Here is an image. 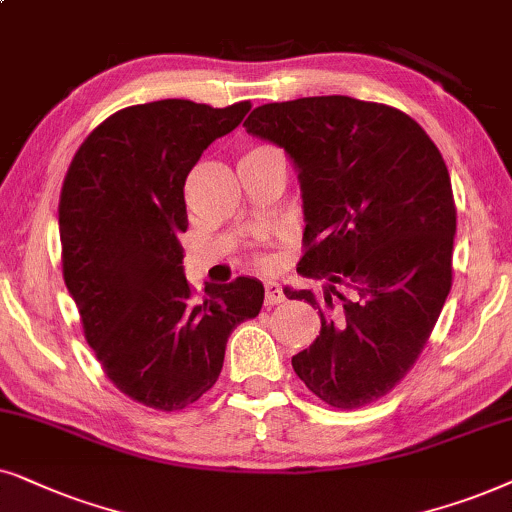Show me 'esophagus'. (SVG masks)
Listing matches in <instances>:
<instances>
[{
    "label": "esophagus",
    "instance_id": "1",
    "mask_svg": "<svg viewBox=\"0 0 512 512\" xmlns=\"http://www.w3.org/2000/svg\"><path fill=\"white\" fill-rule=\"evenodd\" d=\"M285 302V295L281 290V285H278L276 281H267L264 283V304L267 306H276Z\"/></svg>",
    "mask_w": 512,
    "mask_h": 512
}]
</instances>
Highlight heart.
I'll list each match as a JSON object with an SVG mask.
<instances>
[{
  "mask_svg": "<svg viewBox=\"0 0 512 512\" xmlns=\"http://www.w3.org/2000/svg\"><path fill=\"white\" fill-rule=\"evenodd\" d=\"M257 149H264V147H255V149H250V152H257ZM250 152H248V154H250Z\"/></svg>",
  "mask_w": 512,
  "mask_h": 512,
  "instance_id": "obj_1",
  "label": "heart"
}]
</instances>
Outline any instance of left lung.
Instances as JSON below:
<instances>
[{
	"label": "left lung",
	"instance_id": "8db88e82",
	"mask_svg": "<svg viewBox=\"0 0 512 512\" xmlns=\"http://www.w3.org/2000/svg\"><path fill=\"white\" fill-rule=\"evenodd\" d=\"M243 126L290 156L306 222L297 274L323 281L283 288L320 316L292 367L327 405H370L410 372L452 288L456 208L440 149L400 109L349 95L271 102Z\"/></svg>",
	"mask_w": 512,
	"mask_h": 512
}]
</instances>
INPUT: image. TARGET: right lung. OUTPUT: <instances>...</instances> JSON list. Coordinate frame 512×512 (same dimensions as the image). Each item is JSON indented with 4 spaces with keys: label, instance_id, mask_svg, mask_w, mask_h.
<instances>
[{
    "label": "right lung",
    "instance_id": "add662e5",
    "mask_svg": "<svg viewBox=\"0 0 512 512\" xmlns=\"http://www.w3.org/2000/svg\"><path fill=\"white\" fill-rule=\"evenodd\" d=\"M250 107L119 109L81 142L65 175L63 276L86 342L112 384L154 410H185L213 388L229 335L262 309L264 285L250 276L206 283V299L194 302L180 245L189 170Z\"/></svg>",
    "mask_w": 512,
    "mask_h": 512
}]
</instances>
